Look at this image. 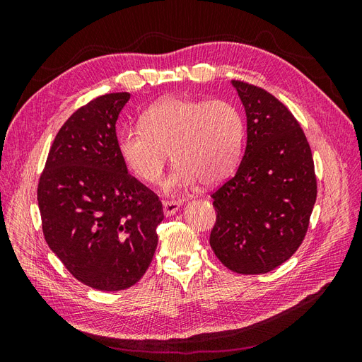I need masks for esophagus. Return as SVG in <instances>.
Instances as JSON below:
<instances>
[{
    "instance_id": "34e87169",
    "label": "esophagus",
    "mask_w": 362,
    "mask_h": 362,
    "mask_svg": "<svg viewBox=\"0 0 362 362\" xmlns=\"http://www.w3.org/2000/svg\"><path fill=\"white\" fill-rule=\"evenodd\" d=\"M180 206H181L180 201H166V202H163V213L166 217L173 216L180 210Z\"/></svg>"
}]
</instances>
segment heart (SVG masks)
<instances>
[{
    "mask_svg": "<svg viewBox=\"0 0 362 362\" xmlns=\"http://www.w3.org/2000/svg\"><path fill=\"white\" fill-rule=\"evenodd\" d=\"M245 122L226 101L168 98L144 113L140 127H128L117 136V151L128 170L146 184L157 182L168 163H177L164 192L175 193L223 181L242 156Z\"/></svg>",
    "mask_w": 362,
    "mask_h": 362,
    "instance_id": "obj_1",
    "label": "heart"
}]
</instances>
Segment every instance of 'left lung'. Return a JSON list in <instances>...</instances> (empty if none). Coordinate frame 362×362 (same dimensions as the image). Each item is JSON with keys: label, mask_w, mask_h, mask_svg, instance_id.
<instances>
[{"label": "left lung", "mask_w": 362, "mask_h": 362, "mask_svg": "<svg viewBox=\"0 0 362 362\" xmlns=\"http://www.w3.org/2000/svg\"><path fill=\"white\" fill-rule=\"evenodd\" d=\"M246 112L247 141L234 177L211 198L210 245L242 275L267 273L303 242L317 198L311 148L288 108L261 87L231 81Z\"/></svg>", "instance_id": "1"}]
</instances>
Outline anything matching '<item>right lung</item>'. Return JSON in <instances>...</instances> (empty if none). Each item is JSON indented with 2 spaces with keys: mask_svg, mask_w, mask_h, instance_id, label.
<instances>
[{
  "mask_svg": "<svg viewBox=\"0 0 362 362\" xmlns=\"http://www.w3.org/2000/svg\"><path fill=\"white\" fill-rule=\"evenodd\" d=\"M129 93L78 108L52 141L37 185L49 249L80 282L125 290L145 275L163 221L158 196L131 177L117 151L116 120Z\"/></svg>",
  "mask_w": 362,
  "mask_h": 362,
  "instance_id": "right-lung-1",
  "label": "right lung"
}]
</instances>
